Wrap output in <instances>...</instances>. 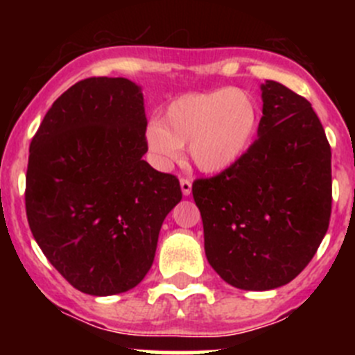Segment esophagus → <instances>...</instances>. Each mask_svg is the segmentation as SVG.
<instances>
[{
	"instance_id": "1",
	"label": "esophagus",
	"mask_w": 355,
	"mask_h": 355,
	"mask_svg": "<svg viewBox=\"0 0 355 355\" xmlns=\"http://www.w3.org/2000/svg\"><path fill=\"white\" fill-rule=\"evenodd\" d=\"M180 189H182V194L187 198V196H191L192 192V182L187 180V178H182L180 180Z\"/></svg>"
}]
</instances>
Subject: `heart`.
Wrapping results in <instances>:
<instances>
[{"instance_id": "obj_1", "label": "heart", "mask_w": 355, "mask_h": 355, "mask_svg": "<svg viewBox=\"0 0 355 355\" xmlns=\"http://www.w3.org/2000/svg\"><path fill=\"white\" fill-rule=\"evenodd\" d=\"M259 106L249 92L221 87L175 98L161 121L146 127L144 141L156 166L180 159L187 146L194 166L204 173H221L247 155L259 130Z\"/></svg>"}]
</instances>
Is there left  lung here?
Returning <instances> with one entry per match:
<instances>
[{"instance_id":"8db88e82","label":"left lung","mask_w":355,"mask_h":355,"mask_svg":"<svg viewBox=\"0 0 355 355\" xmlns=\"http://www.w3.org/2000/svg\"><path fill=\"white\" fill-rule=\"evenodd\" d=\"M259 137L235 166L192 185L207 263L232 287L287 285L316 254L331 214V149L311 103L261 84Z\"/></svg>"}]
</instances>
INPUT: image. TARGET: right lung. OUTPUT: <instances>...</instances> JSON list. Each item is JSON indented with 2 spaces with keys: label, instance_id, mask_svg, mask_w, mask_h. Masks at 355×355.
Wrapping results in <instances>:
<instances>
[{
  "label": "right lung",
  "instance_id": "add662e5",
  "mask_svg": "<svg viewBox=\"0 0 355 355\" xmlns=\"http://www.w3.org/2000/svg\"><path fill=\"white\" fill-rule=\"evenodd\" d=\"M142 87L92 77L63 92L28 149L25 209L35 242L70 285L114 295L141 284L180 184L142 156Z\"/></svg>",
  "mask_w": 355,
  "mask_h": 355
}]
</instances>
